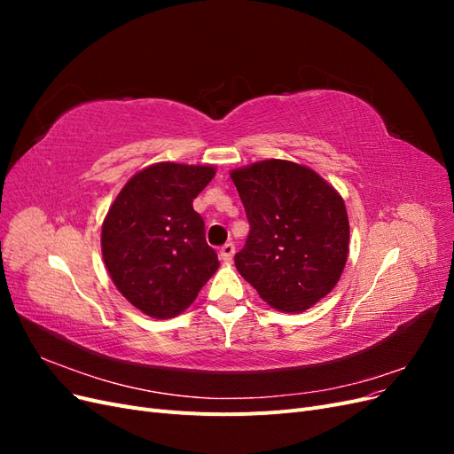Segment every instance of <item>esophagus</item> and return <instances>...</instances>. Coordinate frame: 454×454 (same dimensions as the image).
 <instances>
[{"label": "esophagus", "instance_id": "1", "mask_svg": "<svg viewBox=\"0 0 454 454\" xmlns=\"http://www.w3.org/2000/svg\"><path fill=\"white\" fill-rule=\"evenodd\" d=\"M232 255H235V244H232V242L223 244L222 250H219V257H222V261H225V263H229V261L232 259Z\"/></svg>", "mask_w": 454, "mask_h": 454}]
</instances>
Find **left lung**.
Returning a JSON list of instances; mask_svg holds the SVG:
<instances>
[{
	"label": "left lung",
	"instance_id": "8db88e82",
	"mask_svg": "<svg viewBox=\"0 0 454 454\" xmlns=\"http://www.w3.org/2000/svg\"><path fill=\"white\" fill-rule=\"evenodd\" d=\"M250 235L235 255L242 278L282 312H303L339 282L348 255L345 200L314 170L261 160L231 172Z\"/></svg>",
	"mask_w": 454,
	"mask_h": 454
}]
</instances>
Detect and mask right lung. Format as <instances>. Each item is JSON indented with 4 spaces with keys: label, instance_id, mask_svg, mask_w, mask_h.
<instances>
[{
    "label": "right lung",
    "instance_id": "1",
    "mask_svg": "<svg viewBox=\"0 0 454 454\" xmlns=\"http://www.w3.org/2000/svg\"><path fill=\"white\" fill-rule=\"evenodd\" d=\"M215 168L159 162L132 176L102 225V255L117 290L144 314L172 318L197 299L219 261L193 199Z\"/></svg>",
    "mask_w": 454,
    "mask_h": 454
}]
</instances>
